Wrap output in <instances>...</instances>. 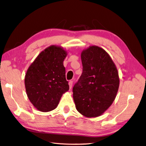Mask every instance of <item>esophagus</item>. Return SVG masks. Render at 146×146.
I'll return each mask as SVG.
<instances>
[{
	"mask_svg": "<svg viewBox=\"0 0 146 146\" xmlns=\"http://www.w3.org/2000/svg\"><path fill=\"white\" fill-rule=\"evenodd\" d=\"M72 84H73V81H72V80L69 81V85L70 90L71 89V88H72Z\"/></svg>",
	"mask_w": 146,
	"mask_h": 146,
	"instance_id": "obj_1",
	"label": "esophagus"
}]
</instances>
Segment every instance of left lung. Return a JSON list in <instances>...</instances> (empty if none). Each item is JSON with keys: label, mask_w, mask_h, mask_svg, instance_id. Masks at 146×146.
Here are the masks:
<instances>
[{"label": "left lung", "mask_w": 146, "mask_h": 146, "mask_svg": "<svg viewBox=\"0 0 146 146\" xmlns=\"http://www.w3.org/2000/svg\"><path fill=\"white\" fill-rule=\"evenodd\" d=\"M83 72L73 87L77 111L86 117L101 116L113 104L119 86L116 66L102 48L91 46L81 53Z\"/></svg>", "instance_id": "1"}]
</instances>
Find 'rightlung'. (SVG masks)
<instances>
[{
	"label": "right lung",
	"mask_w": 146,
	"mask_h": 146,
	"mask_svg": "<svg viewBox=\"0 0 146 146\" xmlns=\"http://www.w3.org/2000/svg\"><path fill=\"white\" fill-rule=\"evenodd\" d=\"M68 52L63 47L51 45L39 54L29 67L25 76L26 93L38 110L55 109L69 86L63 65Z\"/></svg>",
	"instance_id": "add662e5"
}]
</instances>
